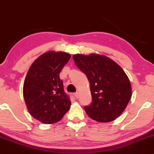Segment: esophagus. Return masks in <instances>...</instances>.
<instances>
[{
    "label": "esophagus",
    "instance_id": "34e87169",
    "mask_svg": "<svg viewBox=\"0 0 154 154\" xmlns=\"http://www.w3.org/2000/svg\"><path fill=\"white\" fill-rule=\"evenodd\" d=\"M79 92H76V93H75V98H79Z\"/></svg>",
    "mask_w": 154,
    "mask_h": 154
}]
</instances>
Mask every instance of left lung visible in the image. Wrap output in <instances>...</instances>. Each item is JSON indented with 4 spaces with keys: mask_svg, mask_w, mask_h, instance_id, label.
I'll use <instances>...</instances> for the list:
<instances>
[{
    "mask_svg": "<svg viewBox=\"0 0 154 154\" xmlns=\"http://www.w3.org/2000/svg\"><path fill=\"white\" fill-rule=\"evenodd\" d=\"M76 66L90 82L92 102L84 109L91 119L109 122L121 115L132 96L128 76L116 62L98 54H75Z\"/></svg>",
    "mask_w": 154,
    "mask_h": 154,
    "instance_id": "8db88e82",
    "label": "left lung"
}]
</instances>
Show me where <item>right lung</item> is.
I'll list each match as a JSON object with an SVG mask.
<instances>
[{
  "instance_id": "obj_1",
  "label": "right lung",
  "mask_w": 154,
  "mask_h": 154,
  "mask_svg": "<svg viewBox=\"0 0 154 154\" xmlns=\"http://www.w3.org/2000/svg\"><path fill=\"white\" fill-rule=\"evenodd\" d=\"M71 58L64 52L50 51L31 65L24 79L23 94L29 114L44 124L57 122L71 105L59 74Z\"/></svg>"
}]
</instances>
